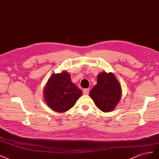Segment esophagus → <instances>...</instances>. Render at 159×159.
I'll return each instance as SVG.
<instances>
[{"label": "esophagus", "mask_w": 159, "mask_h": 159, "mask_svg": "<svg viewBox=\"0 0 159 159\" xmlns=\"http://www.w3.org/2000/svg\"><path fill=\"white\" fill-rule=\"evenodd\" d=\"M89 91H90V89H89V88H88V89H84L83 90V94H89Z\"/></svg>", "instance_id": "obj_1"}]
</instances>
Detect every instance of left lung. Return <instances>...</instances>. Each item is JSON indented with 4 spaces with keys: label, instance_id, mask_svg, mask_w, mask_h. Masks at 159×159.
Listing matches in <instances>:
<instances>
[{
    "label": "left lung",
    "instance_id": "1",
    "mask_svg": "<svg viewBox=\"0 0 159 159\" xmlns=\"http://www.w3.org/2000/svg\"><path fill=\"white\" fill-rule=\"evenodd\" d=\"M89 95L100 110L110 112L120 99V85L112 73L104 72L98 75L97 84L90 90Z\"/></svg>",
    "mask_w": 159,
    "mask_h": 159
}]
</instances>
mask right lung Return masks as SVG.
Returning a JSON list of instances; mask_svg holds the SVG:
<instances>
[{"instance_id": "add662e5", "label": "right lung", "mask_w": 159, "mask_h": 159, "mask_svg": "<svg viewBox=\"0 0 159 159\" xmlns=\"http://www.w3.org/2000/svg\"><path fill=\"white\" fill-rule=\"evenodd\" d=\"M45 101L48 106L58 112L67 111L75 105L82 91L71 82L66 72L54 74L49 79L44 90Z\"/></svg>"}]
</instances>
